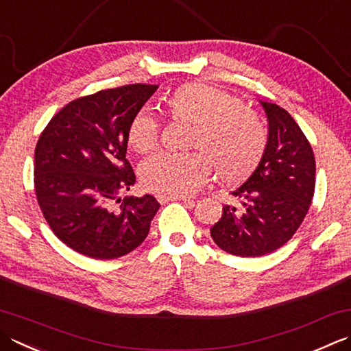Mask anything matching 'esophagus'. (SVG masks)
Returning <instances> with one entry per match:
<instances>
[{
    "label": "esophagus",
    "mask_w": 351,
    "mask_h": 351,
    "mask_svg": "<svg viewBox=\"0 0 351 351\" xmlns=\"http://www.w3.org/2000/svg\"><path fill=\"white\" fill-rule=\"evenodd\" d=\"M156 199L160 201L161 204L164 202H169V201H182V202H189V204H193L195 201L189 196H170V195H156Z\"/></svg>",
    "instance_id": "esophagus-1"
}]
</instances>
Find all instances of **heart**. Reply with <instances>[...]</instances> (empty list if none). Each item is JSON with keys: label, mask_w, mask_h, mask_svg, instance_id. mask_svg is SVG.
<instances>
[{"label": "heart", "mask_w": 351, "mask_h": 351, "mask_svg": "<svg viewBox=\"0 0 351 351\" xmlns=\"http://www.w3.org/2000/svg\"><path fill=\"white\" fill-rule=\"evenodd\" d=\"M170 119L190 125L189 146L201 152H161L141 166V182L160 195L184 196L208 180L211 166L223 181H239L260 162L266 130L258 117L237 99L202 84H185L166 103ZM128 143L136 154H149L158 144V123L146 111L129 121Z\"/></svg>", "instance_id": "1"}]
</instances>
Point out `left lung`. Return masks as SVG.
<instances>
[{
    "instance_id": "left-lung-1",
    "label": "left lung",
    "mask_w": 351,
    "mask_h": 351,
    "mask_svg": "<svg viewBox=\"0 0 351 351\" xmlns=\"http://www.w3.org/2000/svg\"><path fill=\"white\" fill-rule=\"evenodd\" d=\"M267 141L257 169L231 191L240 205H223L211 226L215 243L239 257H262L289 242L312 204L315 156L311 143L291 114L262 101Z\"/></svg>"
}]
</instances>
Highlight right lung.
Instances as JSON below:
<instances>
[{"label": "right lung", "instance_id": "obj_1", "mask_svg": "<svg viewBox=\"0 0 351 351\" xmlns=\"http://www.w3.org/2000/svg\"><path fill=\"white\" fill-rule=\"evenodd\" d=\"M156 85L103 89L68 103L34 149V190L51 231L97 260L126 256L149 234L160 204L120 193L135 184L126 160L128 126Z\"/></svg>", "mask_w": 351, "mask_h": 351}]
</instances>
